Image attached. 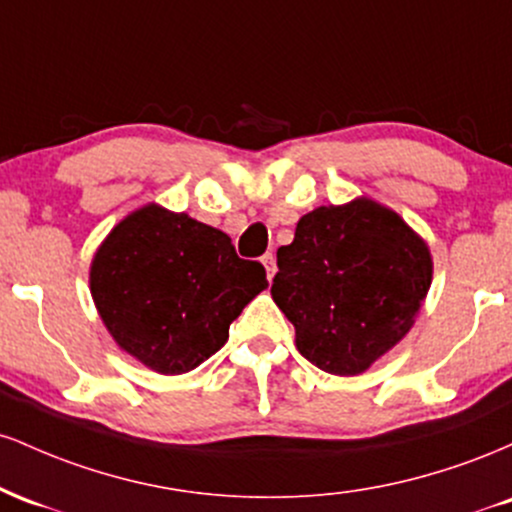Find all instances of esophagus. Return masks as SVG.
Segmentation results:
<instances>
[{
	"instance_id": "esophagus-1",
	"label": "esophagus",
	"mask_w": 512,
	"mask_h": 512,
	"mask_svg": "<svg viewBox=\"0 0 512 512\" xmlns=\"http://www.w3.org/2000/svg\"><path fill=\"white\" fill-rule=\"evenodd\" d=\"M262 264H264V269H267V279L272 281L274 274H276V257L272 255V252L262 255Z\"/></svg>"
}]
</instances>
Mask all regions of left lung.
Returning <instances> with one entry per match:
<instances>
[{
  "mask_svg": "<svg viewBox=\"0 0 512 512\" xmlns=\"http://www.w3.org/2000/svg\"><path fill=\"white\" fill-rule=\"evenodd\" d=\"M276 267L272 298L296 327L298 351L332 375H358L387 354L433 279L426 240L366 197L301 216Z\"/></svg>",
  "mask_w": 512,
  "mask_h": 512,
  "instance_id": "1",
  "label": "left lung"
}]
</instances>
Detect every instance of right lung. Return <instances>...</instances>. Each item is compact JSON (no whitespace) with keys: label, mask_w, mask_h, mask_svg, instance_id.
Wrapping results in <instances>:
<instances>
[{"label":"right lung","mask_w":512,"mask_h":512,"mask_svg":"<svg viewBox=\"0 0 512 512\" xmlns=\"http://www.w3.org/2000/svg\"><path fill=\"white\" fill-rule=\"evenodd\" d=\"M91 296L122 351L163 375L195 370L267 289L260 262L240 260L219 228L158 204L125 216L91 262Z\"/></svg>","instance_id":"1"}]
</instances>
